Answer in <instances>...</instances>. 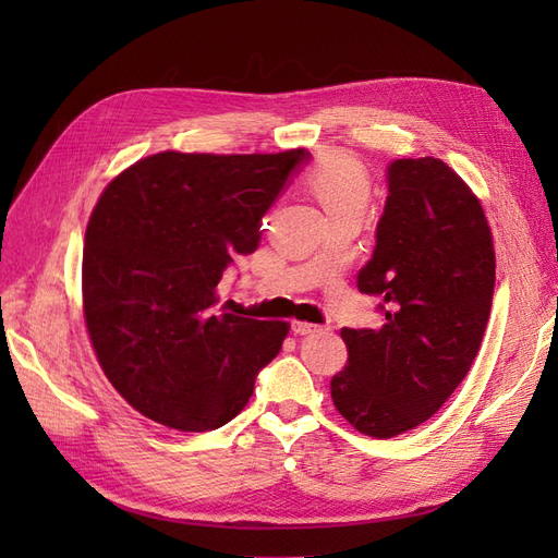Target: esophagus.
I'll return each mask as SVG.
<instances>
[{"mask_svg":"<svg viewBox=\"0 0 558 558\" xmlns=\"http://www.w3.org/2000/svg\"><path fill=\"white\" fill-rule=\"evenodd\" d=\"M291 330H293L295 335H314V332H320V326L307 324V320H293Z\"/></svg>","mask_w":558,"mask_h":558,"instance_id":"34e87169","label":"esophagus"}]
</instances>
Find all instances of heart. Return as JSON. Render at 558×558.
Here are the masks:
<instances>
[{
    "label": "heart",
    "instance_id": "1",
    "mask_svg": "<svg viewBox=\"0 0 558 558\" xmlns=\"http://www.w3.org/2000/svg\"><path fill=\"white\" fill-rule=\"evenodd\" d=\"M305 185L332 221L361 218L373 195V181L365 167L344 150H328L305 174Z\"/></svg>",
    "mask_w": 558,
    "mask_h": 558
}]
</instances>
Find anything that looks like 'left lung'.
Masks as SVG:
<instances>
[{
    "mask_svg": "<svg viewBox=\"0 0 558 558\" xmlns=\"http://www.w3.org/2000/svg\"><path fill=\"white\" fill-rule=\"evenodd\" d=\"M359 291L384 326L342 328L349 359L330 379L335 410L388 440L424 424L475 361L492 314L496 251L480 197L440 158L388 165V197Z\"/></svg>",
    "mask_w": 558,
    "mask_h": 558,
    "instance_id": "8db88e82",
    "label": "left lung"
}]
</instances>
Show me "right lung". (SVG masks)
Returning <instances> with one entry per match:
<instances>
[{
	"mask_svg": "<svg viewBox=\"0 0 558 558\" xmlns=\"http://www.w3.org/2000/svg\"><path fill=\"white\" fill-rule=\"evenodd\" d=\"M307 160L281 154L142 158L99 195L83 244V318L99 367L140 414L185 433L238 416L286 320L216 314V286L253 253L260 218Z\"/></svg>",
	"mask_w": 558,
	"mask_h": 558,
	"instance_id": "obj_1",
	"label": "right lung"
}]
</instances>
